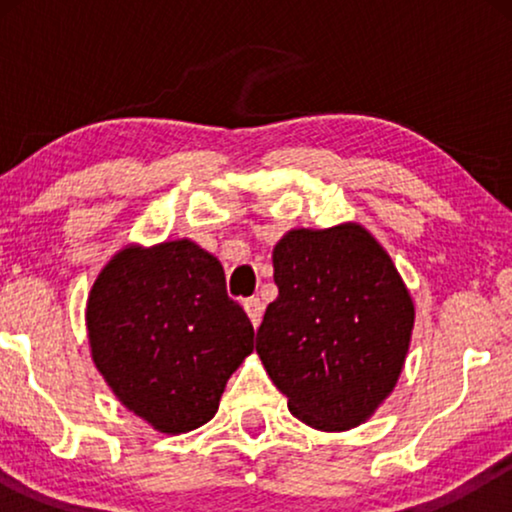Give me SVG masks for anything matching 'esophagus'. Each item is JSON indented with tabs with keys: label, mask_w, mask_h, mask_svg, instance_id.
<instances>
[{
	"label": "esophagus",
	"mask_w": 512,
	"mask_h": 512,
	"mask_svg": "<svg viewBox=\"0 0 512 512\" xmlns=\"http://www.w3.org/2000/svg\"><path fill=\"white\" fill-rule=\"evenodd\" d=\"M244 310H247L254 328H258V324H261V319H263V303H261V298H247V300H244Z\"/></svg>",
	"instance_id": "1"
}]
</instances>
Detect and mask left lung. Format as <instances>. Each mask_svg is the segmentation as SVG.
I'll return each mask as SVG.
<instances>
[{
  "instance_id": "left-lung-1",
  "label": "left lung",
  "mask_w": 512,
  "mask_h": 512,
  "mask_svg": "<svg viewBox=\"0 0 512 512\" xmlns=\"http://www.w3.org/2000/svg\"><path fill=\"white\" fill-rule=\"evenodd\" d=\"M279 296L256 352L289 410L319 431H345L394 391L415 305L382 244L359 223L289 230L272 251Z\"/></svg>"
}]
</instances>
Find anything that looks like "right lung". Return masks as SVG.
I'll return each mask as SVG.
<instances>
[{
  "label": "right lung",
  "mask_w": 512,
  "mask_h": 512,
  "mask_svg": "<svg viewBox=\"0 0 512 512\" xmlns=\"http://www.w3.org/2000/svg\"><path fill=\"white\" fill-rule=\"evenodd\" d=\"M86 326L118 401L172 436L216 415L228 377L254 352L221 263L191 240L118 251L90 289Z\"/></svg>",
  "instance_id": "obj_1"
}]
</instances>
